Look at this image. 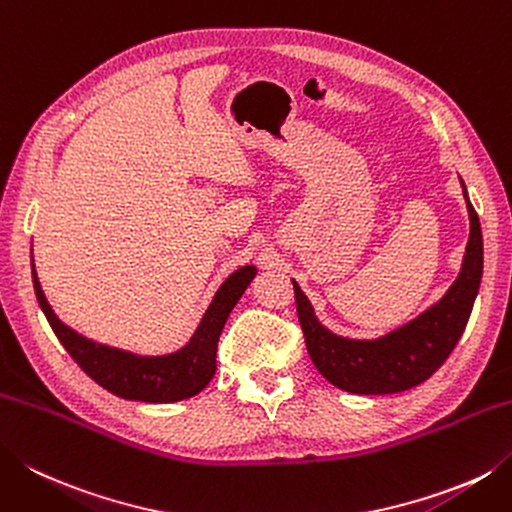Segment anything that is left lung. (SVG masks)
I'll return each mask as SVG.
<instances>
[{
  "label": "left lung",
  "instance_id": "obj_1",
  "mask_svg": "<svg viewBox=\"0 0 512 512\" xmlns=\"http://www.w3.org/2000/svg\"><path fill=\"white\" fill-rule=\"evenodd\" d=\"M464 197L470 217V237L462 273L448 293L413 322L379 339H346L333 335L317 322L313 306L293 282L297 317L304 330L308 355L330 384L355 395L402 393L422 382L453 353L473 313L484 270L482 226Z\"/></svg>",
  "mask_w": 512,
  "mask_h": 512
}]
</instances>
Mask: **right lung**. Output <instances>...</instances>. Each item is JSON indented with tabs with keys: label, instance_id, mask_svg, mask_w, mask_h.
<instances>
[{
	"label": "right lung",
	"instance_id": "right-lung-1",
	"mask_svg": "<svg viewBox=\"0 0 512 512\" xmlns=\"http://www.w3.org/2000/svg\"><path fill=\"white\" fill-rule=\"evenodd\" d=\"M255 273V266L235 270L219 286L190 342L177 353L162 357H139L126 353V350L97 344L59 322L53 308L46 302L42 286H39L35 264L33 286L37 302L42 306L53 333L93 382L117 397L148 404H168L197 395L213 379L217 370L215 357L219 335H222L230 310L244 295L248 284L253 282Z\"/></svg>",
	"mask_w": 512,
	"mask_h": 512
}]
</instances>
